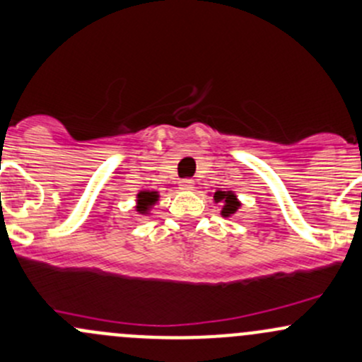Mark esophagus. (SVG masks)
<instances>
[{
	"instance_id": "1",
	"label": "esophagus",
	"mask_w": 362,
	"mask_h": 362,
	"mask_svg": "<svg viewBox=\"0 0 362 362\" xmlns=\"http://www.w3.org/2000/svg\"><path fill=\"white\" fill-rule=\"evenodd\" d=\"M178 185H180L182 191H192V189H194V180H191V178H184V180L178 182Z\"/></svg>"
}]
</instances>
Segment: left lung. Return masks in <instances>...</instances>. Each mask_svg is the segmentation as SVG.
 I'll return each instance as SVG.
<instances>
[{"label": "left lung", "mask_w": 362, "mask_h": 362, "mask_svg": "<svg viewBox=\"0 0 362 362\" xmlns=\"http://www.w3.org/2000/svg\"><path fill=\"white\" fill-rule=\"evenodd\" d=\"M213 201H215V203H222V211H220V215H222L223 218H230V216L235 215L239 208H241V201L238 199L234 191H215L213 192Z\"/></svg>", "instance_id": "left-lung-1"}]
</instances>
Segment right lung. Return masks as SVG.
Returning <instances> with one entry per match:
<instances>
[{"label": "right lung", "instance_id": "obj_1", "mask_svg": "<svg viewBox=\"0 0 362 362\" xmlns=\"http://www.w3.org/2000/svg\"><path fill=\"white\" fill-rule=\"evenodd\" d=\"M159 192L158 191H140L136 194L135 210L142 215H151L154 204H158Z\"/></svg>", "mask_w": 362, "mask_h": 362}]
</instances>
